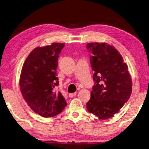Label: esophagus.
Wrapping results in <instances>:
<instances>
[{
    "mask_svg": "<svg viewBox=\"0 0 149 149\" xmlns=\"http://www.w3.org/2000/svg\"><path fill=\"white\" fill-rule=\"evenodd\" d=\"M76 95H77V92H74V93H71V94H69V97L72 98V97H74Z\"/></svg>",
    "mask_w": 149,
    "mask_h": 149,
    "instance_id": "obj_1",
    "label": "esophagus"
}]
</instances>
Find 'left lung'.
I'll use <instances>...</instances> for the list:
<instances>
[{"mask_svg":"<svg viewBox=\"0 0 149 149\" xmlns=\"http://www.w3.org/2000/svg\"><path fill=\"white\" fill-rule=\"evenodd\" d=\"M87 48L94 71L91 99L87 109L101 120L110 118L118 113L131 96L132 80L128 67L113 46L91 42Z\"/></svg>","mask_w":149,"mask_h":149,"instance_id":"1","label":"left lung"}]
</instances>
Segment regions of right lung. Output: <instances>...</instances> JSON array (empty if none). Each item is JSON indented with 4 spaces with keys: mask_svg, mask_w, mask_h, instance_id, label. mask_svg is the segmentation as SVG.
<instances>
[{
    "mask_svg": "<svg viewBox=\"0 0 149 149\" xmlns=\"http://www.w3.org/2000/svg\"><path fill=\"white\" fill-rule=\"evenodd\" d=\"M64 43L37 47L30 53L22 69L19 87L25 101L35 113L43 117L56 116L67 106L65 98L55 90L58 58Z\"/></svg>",
    "mask_w": 149,
    "mask_h": 149,
    "instance_id": "1",
    "label": "right lung"
}]
</instances>
